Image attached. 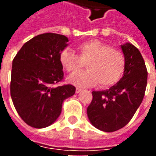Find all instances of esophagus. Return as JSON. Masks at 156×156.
I'll return each mask as SVG.
<instances>
[{
    "label": "esophagus",
    "instance_id": "esophagus-1",
    "mask_svg": "<svg viewBox=\"0 0 156 156\" xmlns=\"http://www.w3.org/2000/svg\"><path fill=\"white\" fill-rule=\"evenodd\" d=\"M81 91H82L81 88H76V93H77V94H78V93H80V92H81Z\"/></svg>",
    "mask_w": 156,
    "mask_h": 156
}]
</instances>
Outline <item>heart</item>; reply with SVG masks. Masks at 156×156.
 <instances>
[{
    "instance_id": "b5f03b06",
    "label": "heart",
    "mask_w": 156,
    "mask_h": 156,
    "mask_svg": "<svg viewBox=\"0 0 156 156\" xmlns=\"http://www.w3.org/2000/svg\"><path fill=\"white\" fill-rule=\"evenodd\" d=\"M79 54L65 48L59 55L62 66L70 74L84 68L88 70L72 77L69 81L78 87H89L98 83L102 88L111 87L120 80L125 70L123 53L98 40H89L77 46Z\"/></svg>"
}]
</instances>
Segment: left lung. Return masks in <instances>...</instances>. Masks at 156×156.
Listing matches in <instances>:
<instances>
[{
  "label": "left lung",
  "instance_id": "1",
  "mask_svg": "<svg viewBox=\"0 0 156 156\" xmlns=\"http://www.w3.org/2000/svg\"><path fill=\"white\" fill-rule=\"evenodd\" d=\"M125 58L124 76L104 91H93L87 108L91 124L105 132H114L131 120L143 100L147 85V68L138 48L130 43L121 46Z\"/></svg>",
  "mask_w": 156,
  "mask_h": 156
}]
</instances>
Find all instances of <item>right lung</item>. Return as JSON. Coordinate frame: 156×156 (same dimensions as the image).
I'll use <instances>...</instances> for the list:
<instances>
[{"instance_id":"1","label":"right lung","mask_w":156,"mask_h":156,"mask_svg":"<svg viewBox=\"0 0 156 156\" xmlns=\"http://www.w3.org/2000/svg\"><path fill=\"white\" fill-rule=\"evenodd\" d=\"M68 39L43 33L27 41L12 61L10 91L16 110L26 124L36 129L51 124L62 111L64 99L75 94L73 85L63 81L59 55Z\"/></svg>"}]
</instances>
